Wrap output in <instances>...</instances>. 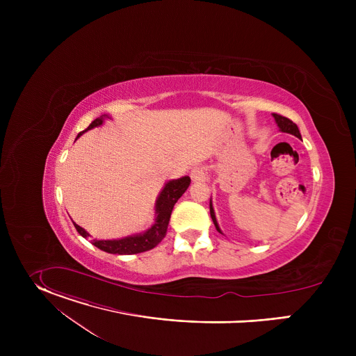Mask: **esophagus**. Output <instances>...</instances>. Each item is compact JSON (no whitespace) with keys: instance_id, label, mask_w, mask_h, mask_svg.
Here are the masks:
<instances>
[{"instance_id":"34e87169","label":"esophagus","mask_w":356,"mask_h":356,"mask_svg":"<svg viewBox=\"0 0 356 356\" xmlns=\"http://www.w3.org/2000/svg\"><path fill=\"white\" fill-rule=\"evenodd\" d=\"M190 176L193 181H206L209 179V172L204 166H197L191 169Z\"/></svg>"}]
</instances>
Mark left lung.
I'll return each instance as SVG.
<instances>
[{
    "mask_svg": "<svg viewBox=\"0 0 356 356\" xmlns=\"http://www.w3.org/2000/svg\"><path fill=\"white\" fill-rule=\"evenodd\" d=\"M273 117H275V121H276V124H277V127H279V129H280L282 132L291 134V135L297 136L298 139H301L300 131H298L297 125H296L291 120H289V118H286V117H282V115H279V114H273ZM210 214H211V218H213V222H214L217 231L221 232V229H220V227H218V222H217V218H216V213H214L213 202H211V201H210Z\"/></svg>",
    "mask_w": 356,
    "mask_h": 356,
    "instance_id": "obj_1",
    "label": "left lung"
}]
</instances>
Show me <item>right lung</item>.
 <instances>
[{
	"instance_id": "1",
	"label": "right lung",
	"mask_w": 356,
	"mask_h": 356,
	"mask_svg": "<svg viewBox=\"0 0 356 356\" xmlns=\"http://www.w3.org/2000/svg\"><path fill=\"white\" fill-rule=\"evenodd\" d=\"M108 115H101L99 118L94 120L88 128L92 129L94 127H99L101 124L104 122V118ZM86 131L80 132L77 135V138L84 134ZM190 177L184 176L180 177L177 180H170L165 184L163 190L161 191L158 200H156V206H155V211H156V218L154 225H152L147 231L142 232V234H135V235H129L121 239H94L92 245L97 246L98 249L108 252V253H118V255H134V253H140V252H146L152 248H155L166 235L168 231V225H169V220L172 216V210L175 207V204L177 202V200L184 194V191L188 188L190 186ZM77 232L87 238L90 236L88 232L86 229H83L80 225H77L76 222H73Z\"/></svg>"
}]
</instances>
